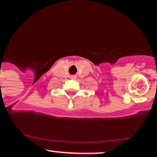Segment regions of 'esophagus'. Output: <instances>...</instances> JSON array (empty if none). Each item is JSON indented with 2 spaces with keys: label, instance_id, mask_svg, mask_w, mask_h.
Listing matches in <instances>:
<instances>
[{
  "label": "esophagus",
  "instance_id": "obj_1",
  "mask_svg": "<svg viewBox=\"0 0 157 157\" xmlns=\"http://www.w3.org/2000/svg\"><path fill=\"white\" fill-rule=\"evenodd\" d=\"M75 78H76V77H75V75H73V76H72V78H73V79H75Z\"/></svg>",
  "mask_w": 157,
  "mask_h": 157
}]
</instances>
